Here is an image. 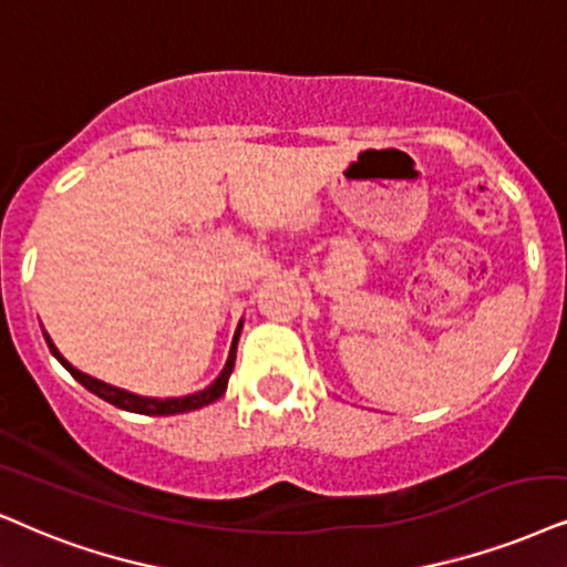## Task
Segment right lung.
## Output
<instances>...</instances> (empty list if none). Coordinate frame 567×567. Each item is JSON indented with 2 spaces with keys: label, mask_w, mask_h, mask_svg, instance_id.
Instances as JSON below:
<instances>
[{
  "label": "right lung",
  "mask_w": 567,
  "mask_h": 567,
  "mask_svg": "<svg viewBox=\"0 0 567 567\" xmlns=\"http://www.w3.org/2000/svg\"><path fill=\"white\" fill-rule=\"evenodd\" d=\"M240 329H243V319L238 329H235V337H233V346H230V355H227V363L225 369L219 371V377L214 379L209 386H204V390L193 392V395H183V398H143V395H135V392H127V390H120V386H112L102 382V379H93L89 374H83V371H78L73 363L64 358L56 346L52 342V337L44 332V340L49 350H52V355L56 361L62 363L64 369L73 374L75 382H81L85 390L93 392V395H99L106 403L123 408V411H131V413H141V415H175V413H188V411H198V408L214 403V400H219L225 395L227 390V382H230V374L235 369V353H238V340H240Z\"/></svg>",
  "instance_id": "obj_1"
}]
</instances>
